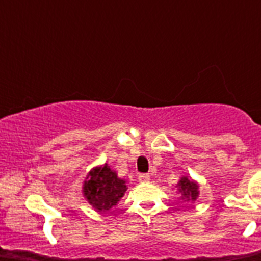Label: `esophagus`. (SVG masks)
Wrapping results in <instances>:
<instances>
[{"label":"esophagus","instance_id":"34e87169","mask_svg":"<svg viewBox=\"0 0 261 261\" xmlns=\"http://www.w3.org/2000/svg\"><path fill=\"white\" fill-rule=\"evenodd\" d=\"M138 180L141 181V183H147V181H150V175L149 174H141L138 176Z\"/></svg>","mask_w":261,"mask_h":261}]
</instances>
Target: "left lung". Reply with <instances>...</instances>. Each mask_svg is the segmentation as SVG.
Instances as JSON below:
<instances>
[{
  "label": "left lung",
  "mask_w": 261,
  "mask_h": 261,
  "mask_svg": "<svg viewBox=\"0 0 261 261\" xmlns=\"http://www.w3.org/2000/svg\"><path fill=\"white\" fill-rule=\"evenodd\" d=\"M176 187L177 192L180 193V199L184 201H196L199 197V184L188 176L180 177Z\"/></svg>",
  "instance_id": "left-lung-1"
}]
</instances>
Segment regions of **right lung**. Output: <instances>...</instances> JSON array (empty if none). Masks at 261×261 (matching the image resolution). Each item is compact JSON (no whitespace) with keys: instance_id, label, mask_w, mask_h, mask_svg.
Masks as SVG:
<instances>
[{"instance_id":"1","label":"right lung","mask_w":261,"mask_h":261,"mask_svg":"<svg viewBox=\"0 0 261 261\" xmlns=\"http://www.w3.org/2000/svg\"><path fill=\"white\" fill-rule=\"evenodd\" d=\"M126 191V181L117 176L106 163L94 167L84 183V196L98 212H108L120 201Z\"/></svg>"}]
</instances>
